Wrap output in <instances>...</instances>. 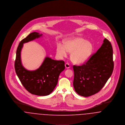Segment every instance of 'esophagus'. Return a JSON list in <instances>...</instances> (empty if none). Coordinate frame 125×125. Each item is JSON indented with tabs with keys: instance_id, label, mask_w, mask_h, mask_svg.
Wrapping results in <instances>:
<instances>
[{
	"instance_id": "34e87169",
	"label": "esophagus",
	"mask_w": 125,
	"mask_h": 125,
	"mask_svg": "<svg viewBox=\"0 0 125 125\" xmlns=\"http://www.w3.org/2000/svg\"><path fill=\"white\" fill-rule=\"evenodd\" d=\"M65 67L66 68H69L70 67V65L69 64L66 63L65 64Z\"/></svg>"
}]
</instances>
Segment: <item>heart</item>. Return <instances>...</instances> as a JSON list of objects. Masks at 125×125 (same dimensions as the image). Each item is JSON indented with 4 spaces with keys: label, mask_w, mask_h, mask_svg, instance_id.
Listing matches in <instances>:
<instances>
[{
    "label": "heart",
    "mask_w": 125,
    "mask_h": 125,
    "mask_svg": "<svg viewBox=\"0 0 125 125\" xmlns=\"http://www.w3.org/2000/svg\"><path fill=\"white\" fill-rule=\"evenodd\" d=\"M92 43L83 38L76 37L65 40L63 46L60 44L57 45V53L60 57H65L67 52L71 53L72 61L76 64H81L86 61L93 51Z\"/></svg>",
    "instance_id": "b5f03b06"
}]
</instances>
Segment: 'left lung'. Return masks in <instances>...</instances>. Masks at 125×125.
<instances>
[{"mask_svg": "<svg viewBox=\"0 0 125 125\" xmlns=\"http://www.w3.org/2000/svg\"><path fill=\"white\" fill-rule=\"evenodd\" d=\"M113 67V47L105 38L101 47L87 62L81 66L73 65L75 92L84 97L97 93L111 77Z\"/></svg>", "mask_w": 125, "mask_h": 125, "instance_id": "1", "label": "left lung"}]
</instances>
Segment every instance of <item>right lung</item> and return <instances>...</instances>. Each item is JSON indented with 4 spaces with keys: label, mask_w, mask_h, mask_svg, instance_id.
Instances as JSON below:
<instances>
[{
    "label": "right lung",
    "mask_w": 125,
    "mask_h": 125,
    "mask_svg": "<svg viewBox=\"0 0 125 125\" xmlns=\"http://www.w3.org/2000/svg\"><path fill=\"white\" fill-rule=\"evenodd\" d=\"M42 36L34 32L22 40L18 45L14 67L16 73L24 88L32 94L39 96L50 95L56 86L60 73L65 68L63 60H55L46 57L37 69L30 71L21 63V51L23 43L33 41Z\"/></svg>",
    "instance_id": "add662e5"
}]
</instances>
